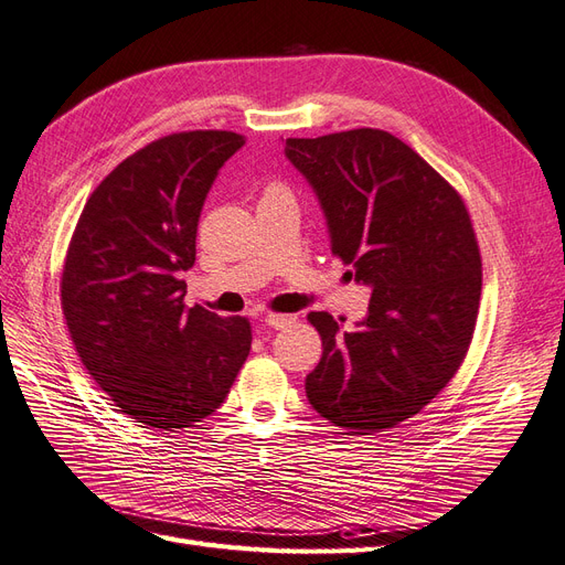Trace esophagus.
<instances>
[{"instance_id": "1", "label": "esophagus", "mask_w": 565, "mask_h": 565, "mask_svg": "<svg viewBox=\"0 0 565 565\" xmlns=\"http://www.w3.org/2000/svg\"><path fill=\"white\" fill-rule=\"evenodd\" d=\"M264 322H266L268 327H274V329H285V327H289V324H295V322H297V316H287V313H268V316L264 318Z\"/></svg>"}]
</instances>
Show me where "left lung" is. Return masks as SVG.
I'll return each mask as SVG.
<instances>
[{"instance_id": "left-lung-1", "label": "left lung", "mask_w": 565, "mask_h": 565, "mask_svg": "<svg viewBox=\"0 0 565 565\" xmlns=\"http://www.w3.org/2000/svg\"><path fill=\"white\" fill-rule=\"evenodd\" d=\"M285 157L313 186L334 255L372 287L353 332L324 310L308 316L322 337L308 402L353 435L387 430L439 395L468 355L481 297L468 207L379 128L287 138Z\"/></svg>"}]
</instances>
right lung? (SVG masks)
<instances>
[{
  "label": "right lung",
  "instance_id": "obj_1",
  "mask_svg": "<svg viewBox=\"0 0 565 565\" xmlns=\"http://www.w3.org/2000/svg\"><path fill=\"white\" fill-rule=\"evenodd\" d=\"M243 145L231 130H189L135 151L90 193L67 247L61 301L76 353L153 430L220 408L249 353V322L186 308L182 280L207 191Z\"/></svg>",
  "mask_w": 565,
  "mask_h": 565
}]
</instances>
